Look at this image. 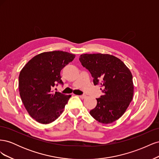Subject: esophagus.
I'll return each instance as SVG.
<instances>
[{"mask_svg":"<svg viewBox=\"0 0 159 159\" xmlns=\"http://www.w3.org/2000/svg\"><path fill=\"white\" fill-rule=\"evenodd\" d=\"M79 97L81 98V99H85L86 98V95H80Z\"/></svg>","mask_w":159,"mask_h":159,"instance_id":"34e87169","label":"esophagus"}]
</instances>
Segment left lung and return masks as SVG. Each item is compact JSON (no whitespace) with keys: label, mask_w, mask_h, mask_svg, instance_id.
<instances>
[{"label":"left lung","mask_w":159,"mask_h":159,"mask_svg":"<svg viewBox=\"0 0 159 159\" xmlns=\"http://www.w3.org/2000/svg\"><path fill=\"white\" fill-rule=\"evenodd\" d=\"M80 61L90 71L94 85L103 88L104 95L96 99L97 105L90 111V115L99 123L115 121L126 111L133 99L131 71L118 57L107 54H81Z\"/></svg>","instance_id":"8db88e82"}]
</instances>
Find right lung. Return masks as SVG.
Masks as SVG:
<instances>
[{
  "label": "right lung",
  "mask_w": 159,
  "mask_h": 159,
  "mask_svg": "<svg viewBox=\"0 0 159 159\" xmlns=\"http://www.w3.org/2000/svg\"><path fill=\"white\" fill-rule=\"evenodd\" d=\"M75 56L63 51L43 52L33 57L20 71L18 88L22 102L37 122L50 123L64 111L71 95L52 89L57 83L63 84L60 71Z\"/></svg>",
  "instance_id": "right-lung-1"
}]
</instances>
